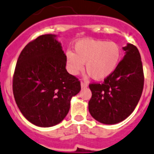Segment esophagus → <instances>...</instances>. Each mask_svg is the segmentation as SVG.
<instances>
[{"instance_id": "esophagus-1", "label": "esophagus", "mask_w": 154, "mask_h": 154, "mask_svg": "<svg viewBox=\"0 0 154 154\" xmlns=\"http://www.w3.org/2000/svg\"><path fill=\"white\" fill-rule=\"evenodd\" d=\"M88 86V83L86 82H81V87L86 88Z\"/></svg>"}]
</instances>
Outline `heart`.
<instances>
[{
    "mask_svg": "<svg viewBox=\"0 0 154 154\" xmlns=\"http://www.w3.org/2000/svg\"><path fill=\"white\" fill-rule=\"evenodd\" d=\"M75 53H67V65L71 74L78 75L84 68L92 78L102 80L115 72L121 59V49L115 42L94 39L79 40Z\"/></svg>",
    "mask_w": 154,
    "mask_h": 154,
    "instance_id": "obj_1",
    "label": "heart"
}]
</instances>
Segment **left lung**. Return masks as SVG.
<instances>
[{
  "label": "left lung",
  "instance_id": "1",
  "mask_svg": "<svg viewBox=\"0 0 154 154\" xmlns=\"http://www.w3.org/2000/svg\"><path fill=\"white\" fill-rule=\"evenodd\" d=\"M123 49L125 55L115 72L102 82L89 85L92 92L89 111L103 124H117L128 118L143 93L144 74L139 50L131 43Z\"/></svg>",
  "mask_w": 154,
  "mask_h": 154
}]
</instances>
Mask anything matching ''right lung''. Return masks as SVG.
<instances>
[{"instance_id": "obj_1", "label": "right lung", "mask_w": 154, "mask_h": 154, "mask_svg": "<svg viewBox=\"0 0 154 154\" xmlns=\"http://www.w3.org/2000/svg\"><path fill=\"white\" fill-rule=\"evenodd\" d=\"M55 35L38 36L23 48L12 81L13 94L23 116L39 127L59 124L70 100L81 90L80 81L67 72V57Z\"/></svg>"}]
</instances>
